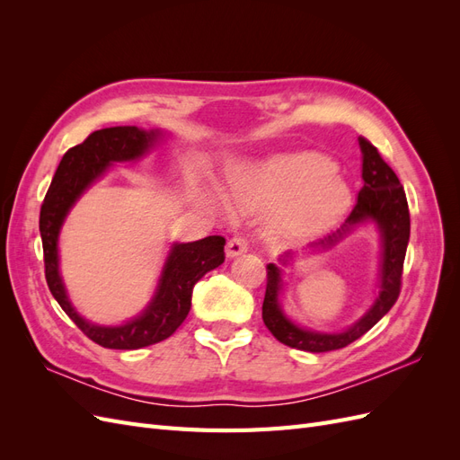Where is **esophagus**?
<instances>
[{
  "label": "esophagus",
  "mask_w": 460,
  "mask_h": 460,
  "mask_svg": "<svg viewBox=\"0 0 460 460\" xmlns=\"http://www.w3.org/2000/svg\"><path fill=\"white\" fill-rule=\"evenodd\" d=\"M247 249H249V243L243 235H234V238H230L226 243V257L234 259V257L245 253Z\"/></svg>",
  "instance_id": "esophagus-1"
}]
</instances>
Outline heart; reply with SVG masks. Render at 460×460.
<instances>
[{
  "mask_svg": "<svg viewBox=\"0 0 460 460\" xmlns=\"http://www.w3.org/2000/svg\"><path fill=\"white\" fill-rule=\"evenodd\" d=\"M324 153L297 151L234 164L228 171V201L243 213L276 207L269 235L276 242L313 238L351 205V188ZM207 201L228 211L226 201L208 193Z\"/></svg>",
  "mask_w": 460,
  "mask_h": 460,
  "instance_id": "b5f03b06",
  "label": "heart"
}]
</instances>
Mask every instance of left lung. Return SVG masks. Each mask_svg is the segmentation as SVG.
<instances>
[{"mask_svg": "<svg viewBox=\"0 0 460 460\" xmlns=\"http://www.w3.org/2000/svg\"><path fill=\"white\" fill-rule=\"evenodd\" d=\"M360 153H363V188L358 191L357 203L351 215L343 225L328 234L326 238L309 245L311 252H328L338 245L347 235L363 225H374L380 234V270H378V296L374 297L370 309L357 323L341 332H318L307 326H299L291 320L280 303L284 291V272L297 253L288 252L280 255V267L274 262L267 264V294L262 301V320L272 336L299 351L326 353L336 351L353 343L378 323V320L394 307L401 291L402 262L411 235V217L405 190H402L397 174L392 171L376 149L365 137H358Z\"/></svg>", "mask_w": 460, "mask_h": 460, "instance_id": "8db88e82", "label": "left lung"}]
</instances>
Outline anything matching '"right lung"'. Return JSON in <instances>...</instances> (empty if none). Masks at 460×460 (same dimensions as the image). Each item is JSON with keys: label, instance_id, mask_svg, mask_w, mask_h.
<instances>
[{"label": "right lung", "instance_id": "add662e5", "mask_svg": "<svg viewBox=\"0 0 460 460\" xmlns=\"http://www.w3.org/2000/svg\"><path fill=\"white\" fill-rule=\"evenodd\" d=\"M166 132L137 127H113L92 132L84 142L68 149L46 193L40 211V235L44 245L46 280L68 318L97 345L107 349H140L171 338L184 323L191 307V291L201 278L225 262L222 235L178 243L174 242L164 259L155 291L140 314L124 324L105 326L86 320L68 297L59 269V234L66 215L109 166L142 159L155 147Z\"/></svg>", "mask_w": 460, "mask_h": 460}]
</instances>
